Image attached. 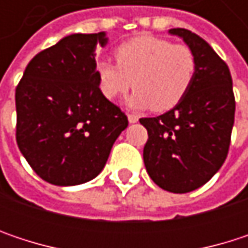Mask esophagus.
Instances as JSON below:
<instances>
[{
  "label": "esophagus",
  "mask_w": 248,
  "mask_h": 248,
  "mask_svg": "<svg viewBox=\"0 0 248 248\" xmlns=\"http://www.w3.org/2000/svg\"><path fill=\"white\" fill-rule=\"evenodd\" d=\"M127 119H129L130 124H136V122L139 121V116L135 115V113H127Z\"/></svg>",
  "instance_id": "1"
}]
</instances>
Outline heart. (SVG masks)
I'll use <instances>...</instances> for the list:
<instances>
[{
	"mask_svg": "<svg viewBox=\"0 0 248 248\" xmlns=\"http://www.w3.org/2000/svg\"><path fill=\"white\" fill-rule=\"evenodd\" d=\"M116 63L100 60L96 75L102 94L113 100L132 87L133 108L164 112L175 108L188 93L197 72V59L189 46L142 34L115 50Z\"/></svg>",
	"mask_w": 248,
	"mask_h": 248,
	"instance_id": "heart-1",
	"label": "heart"
}]
</instances>
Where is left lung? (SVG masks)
<instances>
[{
  "label": "left lung",
  "instance_id": "left-lung-1",
  "mask_svg": "<svg viewBox=\"0 0 248 248\" xmlns=\"http://www.w3.org/2000/svg\"><path fill=\"white\" fill-rule=\"evenodd\" d=\"M191 47L197 72L185 97L170 112L142 118L148 130L143 162L165 191L185 194L207 184L224 164L234 124L235 99L230 69L211 46L185 28H172Z\"/></svg>",
  "mask_w": 248,
  "mask_h": 248
}]
</instances>
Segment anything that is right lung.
Here are the masks:
<instances>
[{"mask_svg":"<svg viewBox=\"0 0 248 248\" xmlns=\"http://www.w3.org/2000/svg\"><path fill=\"white\" fill-rule=\"evenodd\" d=\"M106 41L105 32L67 35L35 54L17 84V145L32 171L53 185L97 176L127 126L99 89L94 50Z\"/></svg>","mask_w":248,"mask_h":248,"instance_id":"add662e5","label":"right lung"}]
</instances>
